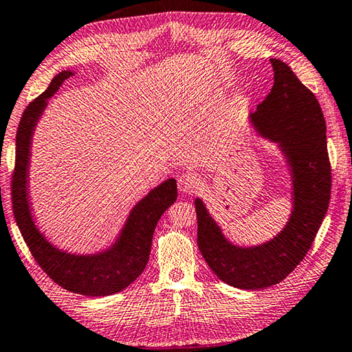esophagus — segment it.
<instances>
[{
    "mask_svg": "<svg viewBox=\"0 0 352 352\" xmlns=\"http://www.w3.org/2000/svg\"><path fill=\"white\" fill-rule=\"evenodd\" d=\"M201 176L195 173H184L181 177L177 179L179 184V191L181 193H195V191L201 187Z\"/></svg>",
    "mask_w": 352,
    "mask_h": 352,
    "instance_id": "obj_1",
    "label": "esophagus"
}]
</instances>
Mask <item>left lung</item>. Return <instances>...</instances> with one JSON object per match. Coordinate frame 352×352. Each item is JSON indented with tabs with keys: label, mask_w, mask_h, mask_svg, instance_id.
<instances>
[{
	"label": "left lung",
	"mask_w": 352,
	"mask_h": 352,
	"mask_svg": "<svg viewBox=\"0 0 352 352\" xmlns=\"http://www.w3.org/2000/svg\"><path fill=\"white\" fill-rule=\"evenodd\" d=\"M274 85L251 113L263 138L279 144L293 175L294 210L279 234L257 247L230 243L196 199L197 247L211 271L222 282L241 289L268 288L282 282L314 242L331 197V164L327 124L313 91L287 64L271 59Z\"/></svg>",
	"instance_id": "1"
}]
</instances>
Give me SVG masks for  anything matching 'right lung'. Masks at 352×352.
Segmentation results:
<instances>
[{
    "mask_svg": "<svg viewBox=\"0 0 352 352\" xmlns=\"http://www.w3.org/2000/svg\"><path fill=\"white\" fill-rule=\"evenodd\" d=\"M73 76L64 70L52 79L47 90L25 107L16 131L15 168L12 173V208L30 253L50 279L72 293L101 297L119 293L135 282L148 262L151 239L164 211L177 197L175 179L162 182L135 205L116 243L104 253L69 254L45 241L33 223L28 201V171L33 129L47 105V99Z\"/></svg>",
    "mask_w": 352,
    "mask_h": 352,
    "instance_id": "obj_1",
    "label": "right lung"
}]
</instances>
